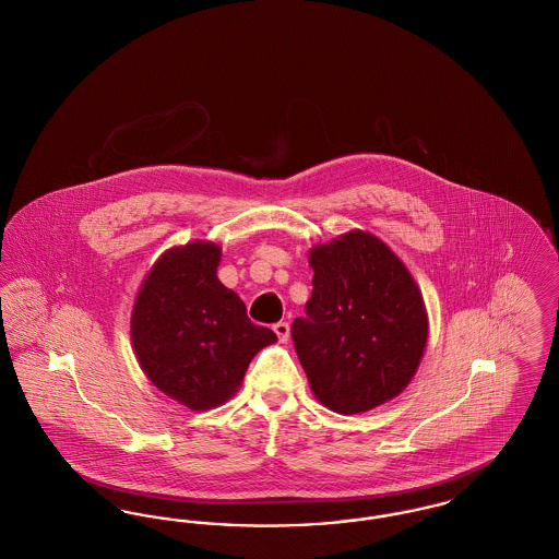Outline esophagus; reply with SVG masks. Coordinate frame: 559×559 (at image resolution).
I'll list each match as a JSON object with an SVG mask.
<instances>
[{"label": "esophagus", "instance_id": "34e87169", "mask_svg": "<svg viewBox=\"0 0 559 559\" xmlns=\"http://www.w3.org/2000/svg\"><path fill=\"white\" fill-rule=\"evenodd\" d=\"M272 329H274V333H276L278 342H283V344H285V342L289 340V331H292V329H289V322L281 320V322H276Z\"/></svg>", "mask_w": 559, "mask_h": 559}]
</instances>
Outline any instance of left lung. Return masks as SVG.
<instances>
[{
    "instance_id": "obj_1",
    "label": "left lung",
    "mask_w": 559,
    "mask_h": 559,
    "mask_svg": "<svg viewBox=\"0 0 559 559\" xmlns=\"http://www.w3.org/2000/svg\"><path fill=\"white\" fill-rule=\"evenodd\" d=\"M310 266L312 297L292 337L314 396L342 415L399 396L427 342L426 306L408 270L360 230L314 247Z\"/></svg>"
}]
</instances>
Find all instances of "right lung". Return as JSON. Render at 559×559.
I'll return each instance as SVG.
<instances>
[{
	"instance_id": "add662e5",
	"label": "right lung",
	"mask_w": 559,
	"mask_h": 559,
	"mask_svg": "<svg viewBox=\"0 0 559 559\" xmlns=\"http://www.w3.org/2000/svg\"><path fill=\"white\" fill-rule=\"evenodd\" d=\"M219 247L190 242L167 251L148 272L132 314L142 371L163 394L207 411L230 399L251 358L276 335L247 319L239 295L215 270Z\"/></svg>"
}]
</instances>
